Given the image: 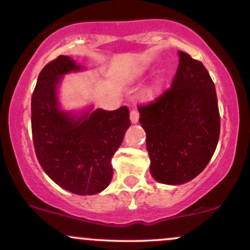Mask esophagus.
Wrapping results in <instances>:
<instances>
[{"mask_svg": "<svg viewBox=\"0 0 250 250\" xmlns=\"http://www.w3.org/2000/svg\"><path fill=\"white\" fill-rule=\"evenodd\" d=\"M139 119H140L139 111H137L136 109H133V110L130 111V121H131V123H137V122H139Z\"/></svg>", "mask_w": 250, "mask_h": 250, "instance_id": "obj_1", "label": "esophagus"}]
</instances>
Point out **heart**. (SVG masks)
<instances>
[{
	"instance_id": "b5f03b06",
	"label": "heart",
	"mask_w": 250,
	"mask_h": 250,
	"mask_svg": "<svg viewBox=\"0 0 250 250\" xmlns=\"http://www.w3.org/2000/svg\"><path fill=\"white\" fill-rule=\"evenodd\" d=\"M162 84H163V80L162 79H160V77H159V79L155 80V81L151 83V84L149 85L148 88H146L145 90H143L142 99L145 100V101H148V100H153L154 97L160 93V90H161V88H162Z\"/></svg>"
}]
</instances>
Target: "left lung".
Returning a JSON list of instances; mask_svg holds the SVG:
<instances>
[{
	"label": "left lung",
	"mask_w": 250,
	"mask_h": 250,
	"mask_svg": "<svg viewBox=\"0 0 250 250\" xmlns=\"http://www.w3.org/2000/svg\"><path fill=\"white\" fill-rule=\"evenodd\" d=\"M179 56L170 88L139 108L150 173L166 185H182L196 177L210 161L220 136L213 80L200 61L183 51Z\"/></svg>",
	"instance_id": "8db88e82"
}]
</instances>
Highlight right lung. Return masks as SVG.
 Masks as SVG:
<instances>
[{"instance_id":"right-lung-1","label":"right lung","mask_w":250,"mask_h":250,"mask_svg":"<svg viewBox=\"0 0 250 250\" xmlns=\"http://www.w3.org/2000/svg\"><path fill=\"white\" fill-rule=\"evenodd\" d=\"M83 68L61 55L40 73L31 96V131L40 165L56 185L77 195L102 191L113 177L111 157L130 127L125 105L89 108L82 115L60 109L57 87L65 74Z\"/></svg>"}]
</instances>
